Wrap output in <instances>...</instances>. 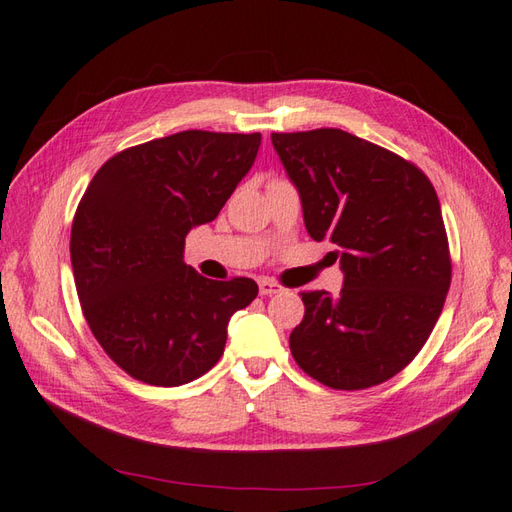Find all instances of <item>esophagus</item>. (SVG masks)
<instances>
[{"label":"esophagus","mask_w":512,"mask_h":512,"mask_svg":"<svg viewBox=\"0 0 512 512\" xmlns=\"http://www.w3.org/2000/svg\"><path fill=\"white\" fill-rule=\"evenodd\" d=\"M281 292V285L270 281V279H259V294L261 296H272V294H279Z\"/></svg>","instance_id":"34e87169"}]
</instances>
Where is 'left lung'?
<instances>
[{"label": "left lung", "instance_id": "left-lung-1", "mask_svg": "<svg viewBox=\"0 0 512 512\" xmlns=\"http://www.w3.org/2000/svg\"><path fill=\"white\" fill-rule=\"evenodd\" d=\"M312 240L338 246V296L303 292L290 334L316 382L362 390L406 368L430 338L451 283L441 202L417 165L340 128L272 133Z\"/></svg>", "mask_w": 512, "mask_h": 512}]
</instances>
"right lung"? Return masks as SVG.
<instances>
[{
    "instance_id": "1",
    "label": "right lung",
    "mask_w": 512,
    "mask_h": 512,
    "mask_svg": "<svg viewBox=\"0 0 512 512\" xmlns=\"http://www.w3.org/2000/svg\"><path fill=\"white\" fill-rule=\"evenodd\" d=\"M261 135L183 130L128 148L95 172L71 224V268L95 340L150 386L205 375L253 279L213 281L183 261L185 237L216 220L253 168Z\"/></svg>"
}]
</instances>
